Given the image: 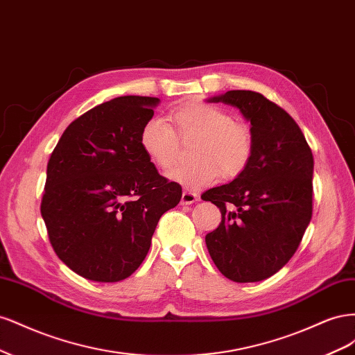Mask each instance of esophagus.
Returning <instances> with one entry per match:
<instances>
[{
  "label": "esophagus",
  "mask_w": 355,
  "mask_h": 355,
  "mask_svg": "<svg viewBox=\"0 0 355 355\" xmlns=\"http://www.w3.org/2000/svg\"><path fill=\"white\" fill-rule=\"evenodd\" d=\"M198 196L196 194V192H191V191H184L182 192V198H180V204H184V206H187V204H192L198 201Z\"/></svg>",
  "instance_id": "1"
}]
</instances>
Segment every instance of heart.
Wrapping results in <instances>:
<instances>
[{
	"mask_svg": "<svg viewBox=\"0 0 355 355\" xmlns=\"http://www.w3.org/2000/svg\"><path fill=\"white\" fill-rule=\"evenodd\" d=\"M173 121L182 137H198L192 164L179 166L168 179L187 189H200L218 182L220 176L235 178L249 166L253 153V137L249 128L235 123L225 110L206 102L180 106ZM139 145L154 166L167 170L175 164L179 151V136L166 118L151 116L139 135Z\"/></svg>",
	"mask_w": 355,
	"mask_h": 355,
	"instance_id": "b5f03b06",
	"label": "heart"
}]
</instances>
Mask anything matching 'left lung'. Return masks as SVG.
I'll return each mask as SVG.
<instances>
[{
    "label": "left lung",
    "mask_w": 355,
    "mask_h": 355,
    "mask_svg": "<svg viewBox=\"0 0 355 355\" xmlns=\"http://www.w3.org/2000/svg\"><path fill=\"white\" fill-rule=\"evenodd\" d=\"M207 102L240 110L253 137L243 173L201 196L222 214L207 249L230 280L262 282L295 254L313 216V153L293 118L261 93L231 90Z\"/></svg>",
    "instance_id": "1"
}]
</instances>
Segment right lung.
I'll return each mask as SVG.
<instances>
[{
    "label": "right lung",
    "mask_w": 355,
    "mask_h": 355,
    "mask_svg": "<svg viewBox=\"0 0 355 355\" xmlns=\"http://www.w3.org/2000/svg\"><path fill=\"white\" fill-rule=\"evenodd\" d=\"M158 98L121 96L72 121L51 153L41 201L50 243L73 272L99 283L130 277L182 188L139 145Z\"/></svg>",
    "instance_id": "add662e5"
}]
</instances>
